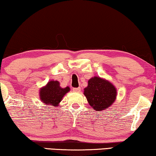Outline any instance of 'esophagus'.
<instances>
[{
  "label": "esophagus",
  "mask_w": 156,
  "mask_h": 156,
  "mask_svg": "<svg viewBox=\"0 0 156 156\" xmlns=\"http://www.w3.org/2000/svg\"><path fill=\"white\" fill-rule=\"evenodd\" d=\"M73 91L74 92H76V93H78V92H80L81 88L80 87H79V88H73Z\"/></svg>",
  "instance_id": "1"
}]
</instances>
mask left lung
I'll return each mask as SVG.
<instances>
[{"label":"left lung","instance_id":"left-lung-1","mask_svg":"<svg viewBox=\"0 0 156 156\" xmlns=\"http://www.w3.org/2000/svg\"><path fill=\"white\" fill-rule=\"evenodd\" d=\"M83 94L94 110L101 111L107 109L114 103L117 90L108 80L94 76L88 81V86L84 89Z\"/></svg>","mask_w":156,"mask_h":156}]
</instances>
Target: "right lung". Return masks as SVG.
<instances>
[{
	"mask_svg": "<svg viewBox=\"0 0 156 156\" xmlns=\"http://www.w3.org/2000/svg\"><path fill=\"white\" fill-rule=\"evenodd\" d=\"M69 87L62 88L58 81H49L45 87L41 88L39 96L41 101L51 107H57L62 101L63 96L69 91Z\"/></svg>",
	"mask_w": 156,
	"mask_h": 156,
	"instance_id": "obj_1",
	"label": "right lung"
}]
</instances>
